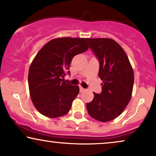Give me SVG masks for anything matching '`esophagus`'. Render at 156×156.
<instances>
[{
	"instance_id": "obj_1",
	"label": "esophagus",
	"mask_w": 156,
	"mask_h": 156,
	"mask_svg": "<svg viewBox=\"0 0 156 156\" xmlns=\"http://www.w3.org/2000/svg\"><path fill=\"white\" fill-rule=\"evenodd\" d=\"M79 89H80V92H83V91H85V89H83L82 86H79Z\"/></svg>"
}]
</instances>
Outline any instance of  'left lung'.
Wrapping results in <instances>:
<instances>
[{
  "label": "left lung",
  "mask_w": 156,
  "mask_h": 156,
  "mask_svg": "<svg viewBox=\"0 0 156 156\" xmlns=\"http://www.w3.org/2000/svg\"><path fill=\"white\" fill-rule=\"evenodd\" d=\"M99 63L102 92L86 104L90 116L99 121L115 119L123 112L132 97L134 72L121 46L110 38H86Z\"/></svg>",
  "instance_id": "1"
}]
</instances>
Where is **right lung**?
Wrapping results in <instances>:
<instances>
[{
  "label": "right lung",
  "mask_w": 156,
  "mask_h": 156,
  "mask_svg": "<svg viewBox=\"0 0 156 156\" xmlns=\"http://www.w3.org/2000/svg\"><path fill=\"white\" fill-rule=\"evenodd\" d=\"M89 48L86 38L59 37L48 41L33 59L28 73V85L33 105L48 118L67 114L79 87L62 78L70 75V65L74 56Z\"/></svg>",
  "instance_id": "right-lung-1"
}]
</instances>
